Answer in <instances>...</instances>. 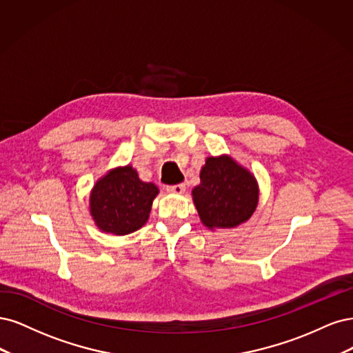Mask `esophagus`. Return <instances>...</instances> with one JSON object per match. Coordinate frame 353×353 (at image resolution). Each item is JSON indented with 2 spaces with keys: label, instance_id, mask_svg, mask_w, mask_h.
<instances>
[{
  "label": "esophagus",
  "instance_id": "obj_1",
  "mask_svg": "<svg viewBox=\"0 0 353 353\" xmlns=\"http://www.w3.org/2000/svg\"><path fill=\"white\" fill-rule=\"evenodd\" d=\"M186 186L183 183H179V185H170L167 186V192L170 193H176V195H181V193H185Z\"/></svg>",
  "mask_w": 353,
  "mask_h": 353
}]
</instances>
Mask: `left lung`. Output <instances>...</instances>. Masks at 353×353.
<instances>
[{
	"label": "left lung",
	"mask_w": 353,
	"mask_h": 353,
	"mask_svg": "<svg viewBox=\"0 0 353 353\" xmlns=\"http://www.w3.org/2000/svg\"><path fill=\"white\" fill-rule=\"evenodd\" d=\"M201 183L192 190L202 224L208 229H233L251 219L258 205L255 176L232 157H208Z\"/></svg>",
	"instance_id": "1"
}]
</instances>
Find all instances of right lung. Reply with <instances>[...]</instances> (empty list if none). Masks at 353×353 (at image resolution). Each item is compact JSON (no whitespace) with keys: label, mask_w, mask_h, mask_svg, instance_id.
Segmentation results:
<instances>
[{"label":"right lung","mask_w":353,"mask_h":353,"mask_svg":"<svg viewBox=\"0 0 353 353\" xmlns=\"http://www.w3.org/2000/svg\"><path fill=\"white\" fill-rule=\"evenodd\" d=\"M158 192L154 183L142 181L132 165L112 168L90 190V215L101 232L133 233L150 219Z\"/></svg>","instance_id":"add662e5"}]
</instances>
